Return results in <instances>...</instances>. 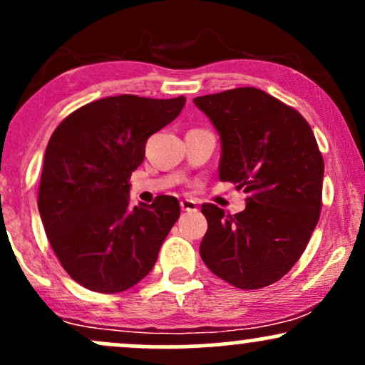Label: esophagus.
I'll return each mask as SVG.
<instances>
[{
    "label": "esophagus",
    "instance_id": "34e87169",
    "mask_svg": "<svg viewBox=\"0 0 365 365\" xmlns=\"http://www.w3.org/2000/svg\"><path fill=\"white\" fill-rule=\"evenodd\" d=\"M180 207H182V211H195L197 204H195V200H192V199H183V200H180Z\"/></svg>",
    "mask_w": 365,
    "mask_h": 365
}]
</instances>
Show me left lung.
<instances>
[{
  "mask_svg": "<svg viewBox=\"0 0 365 365\" xmlns=\"http://www.w3.org/2000/svg\"><path fill=\"white\" fill-rule=\"evenodd\" d=\"M194 103L220 133V180L247 194L245 209L233 216L202 204L207 232L200 257L237 288L276 283L299 261L319 221L324 161L312 128L299 111L255 87Z\"/></svg>",
  "mask_w": 365,
  "mask_h": 365,
  "instance_id": "1",
  "label": "left lung"
}]
</instances>
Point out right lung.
I'll list each match as a JSON object with an SVG mask.
<instances>
[{
  "mask_svg": "<svg viewBox=\"0 0 365 365\" xmlns=\"http://www.w3.org/2000/svg\"><path fill=\"white\" fill-rule=\"evenodd\" d=\"M185 98L111 96L58 125L44 153L39 215L63 269L87 290L118 293L148 276L180 216L177 197L130 204V175L145 142L171 123Z\"/></svg>",
  "mask_w": 365,
  "mask_h": 365,
  "instance_id": "obj_1",
  "label": "right lung"
}]
</instances>
